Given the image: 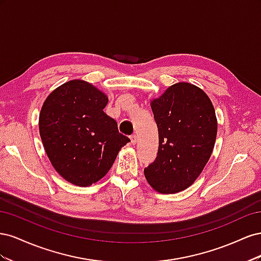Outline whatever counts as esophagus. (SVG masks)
<instances>
[{
  "instance_id": "obj_1",
  "label": "esophagus",
  "mask_w": 261,
  "mask_h": 261,
  "mask_svg": "<svg viewBox=\"0 0 261 261\" xmlns=\"http://www.w3.org/2000/svg\"><path fill=\"white\" fill-rule=\"evenodd\" d=\"M130 143H132L133 145H136V143H137V136L135 135V134H134V135L130 136Z\"/></svg>"
}]
</instances>
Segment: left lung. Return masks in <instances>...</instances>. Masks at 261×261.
<instances>
[{"label": "left lung", "instance_id": "1", "mask_svg": "<svg viewBox=\"0 0 261 261\" xmlns=\"http://www.w3.org/2000/svg\"><path fill=\"white\" fill-rule=\"evenodd\" d=\"M159 133L155 160L145 168L154 191L175 194L200 175L215 147L218 123L209 97L198 87L177 83L151 101Z\"/></svg>", "mask_w": 261, "mask_h": 261}]
</instances>
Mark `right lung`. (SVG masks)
Returning <instances> with one entry per match:
<instances>
[{
	"label": "right lung",
	"mask_w": 261,
	"mask_h": 261,
	"mask_svg": "<svg viewBox=\"0 0 261 261\" xmlns=\"http://www.w3.org/2000/svg\"><path fill=\"white\" fill-rule=\"evenodd\" d=\"M108 97L91 84L70 81L52 91L39 115V132L53 168L69 183L90 186L103 177L129 138L103 109Z\"/></svg>",
	"instance_id": "obj_1"
}]
</instances>
